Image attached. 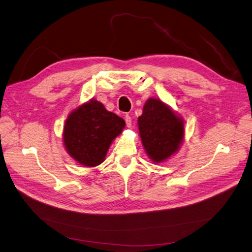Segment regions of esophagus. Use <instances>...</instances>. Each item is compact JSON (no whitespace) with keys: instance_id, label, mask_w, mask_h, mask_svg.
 Masks as SVG:
<instances>
[{"instance_id":"esophagus-1","label":"esophagus","mask_w":252,"mask_h":252,"mask_svg":"<svg viewBox=\"0 0 252 252\" xmlns=\"http://www.w3.org/2000/svg\"><path fill=\"white\" fill-rule=\"evenodd\" d=\"M125 122H126L127 127L130 128V127H131V118L129 117V116H126V117H125Z\"/></svg>"}]
</instances>
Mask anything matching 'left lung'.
<instances>
[{"instance_id": "obj_1", "label": "left lung", "mask_w": 252, "mask_h": 252, "mask_svg": "<svg viewBox=\"0 0 252 252\" xmlns=\"http://www.w3.org/2000/svg\"><path fill=\"white\" fill-rule=\"evenodd\" d=\"M138 126L145 152L157 164L173 157L184 141V120L159 98L146 101Z\"/></svg>"}]
</instances>
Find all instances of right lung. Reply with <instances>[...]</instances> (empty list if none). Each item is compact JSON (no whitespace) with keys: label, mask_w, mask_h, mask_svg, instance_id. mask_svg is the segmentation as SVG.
<instances>
[{"label":"right lung","mask_w":252,"mask_h":252,"mask_svg":"<svg viewBox=\"0 0 252 252\" xmlns=\"http://www.w3.org/2000/svg\"><path fill=\"white\" fill-rule=\"evenodd\" d=\"M125 125L123 119L91 98L68 114L63 129L64 147L80 165L95 167L104 162L110 145Z\"/></svg>","instance_id":"add662e5"}]
</instances>
